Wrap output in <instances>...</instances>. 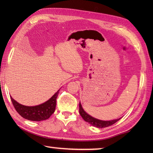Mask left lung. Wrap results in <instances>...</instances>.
Wrapping results in <instances>:
<instances>
[{
  "label": "left lung",
  "instance_id": "8db88e82",
  "mask_svg": "<svg viewBox=\"0 0 153 153\" xmlns=\"http://www.w3.org/2000/svg\"><path fill=\"white\" fill-rule=\"evenodd\" d=\"M79 114L82 117L83 119L85 120V122H88L91 125H92L98 128H106V127L110 126L120 120V118L116 120H110V121H104V120H100L93 118V116L88 114H87L85 110H83V107L82 106V104L80 102H79Z\"/></svg>",
  "mask_w": 153,
  "mask_h": 153
}]
</instances>
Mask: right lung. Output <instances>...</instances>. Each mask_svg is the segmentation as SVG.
Here are the masks:
<instances>
[{
    "label": "right lung",
    "instance_id": "1",
    "mask_svg": "<svg viewBox=\"0 0 153 153\" xmlns=\"http://www.w3.org/2000/svg\"><path fill=\"white\" fill-rule=\"evenodd\" d=\"M59 90L54 95L43 104L34 106H28L22 105L12 98L10 99L16 111L23 118L31 120V121H42L50 118L54 113L56 105V98L59 93Z\"/></svg>",
    "mask_w": 153,
    "mask_h": 153
}]
</instances>
